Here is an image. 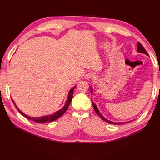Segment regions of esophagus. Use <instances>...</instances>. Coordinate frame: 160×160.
Wrapping results in <instances>:
<instances>
[{
  "label": "esophagus",
  "mask_w": 160,
  "mask_h": 160,
  "mask_svg": "<svg viewBox=\"0 0 160 160\" xmlns=\"http://www.w3.org/2000/svg\"><path fill=\"white\" fill-rule=\"evenodd\" d=\"M85 78L86 80H90L91 78H95V74L93 72H88L85 74Z\"/></svg>",
  "instance_id": "1"
}]
</instances>
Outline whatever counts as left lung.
Segmentation results:
<instances>
[{"label": "left lung", "instance_id": "1", "mask_svg": "<svg viewBox=\"0 0 160 160\" xmlns=\"http://www.w3.org/2000/svg\"><path fill=\"white\" fill-rule=\"evenodd\" d=\"M137 50H138V52L139 53H144V54H146V55H147V56H148V53L147 52V51H146L145 49L144 48V47L142 46V45H141V43H140L139 42H138V43ZM92 91H92V88L91 87V93H92ZM92 104H93V108H94L95 111H96V113L98 115H99L100 118L102 119V120H103L104 121L108 122V123L113 124H121L125 123V122H112V121H110V120H107V119L105 118L103 116V115L100 113V111H98V107H97V106H96V104H95V103H93V101H92ZM131 121H132V120H131ZM129 122H131V121H129Z\"/></svg>", "mask_w": 160, "mask_h": 160}]
</instances>
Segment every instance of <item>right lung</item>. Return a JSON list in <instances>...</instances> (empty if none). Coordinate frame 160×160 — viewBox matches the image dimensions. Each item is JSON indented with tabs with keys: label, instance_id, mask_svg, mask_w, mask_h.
<instances>
[{
	"label": "right lung",
	"instance_id": "add662e5",
	"mask_svg": "<svg viewBox=\"0 0 160 160\" xmlns=\"http://www.w3.org/2000/svg\"><path fill=\"white\" fill-rule=\"evenodd\" d=\"M75 87H76V86L73 87V88H71V90L69 91V94H68V98L67 100L65 102V104H64V106L62 107V108H61L60 110L56 111V113H54L53 114H52V115H45V116H42V117H38V118H34V117H30L29 116V115L25 114L24 113H22V112L20 111L19 108L17 107L16 104H15L14 101H13L12 100V102L14 104L16 108H17V110L18 111L19 113L21 114L22 115H23L24 117H25L26 118L29 119V120H33L34 121L36 122H37V123H46V122H53L54 120H57V119H58L59 118H60L62 115L65 113V111H67V109L68 108V107H69V104L71 103V100H72V98H73V91H74V89Z\"/></svg>",
	"mask_w": 160,
	"mask_h": 160
}]
</instances>
